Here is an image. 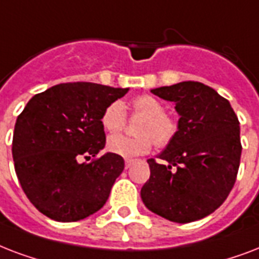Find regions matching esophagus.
Listing matches in <instances>:
<instances>
[{"label": "esophagus", "mask_w": 259, "mask_h": 259, "mask_svg": "<svg viewBox=\"0 0 259 259\" xmlns=\"http://www.w3.org/2000/svg\"><path fill=\"white\" fill-rule=\"evenodd\" d=\"M134 162H135V159H130V158H128V159H125V169H130Z\"/></svg>", "instance_id": "34e87169"}]
</instances>
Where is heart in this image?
Instances as JSON below:
<instances>
[{"label":"heart","instance_id":"1","mask_svg":"<svg viewBox=\"0 0 259 259\" xmlns=\"http://www.w3.org/2000/svg\"><path fill=\"white\" fill-rule=\"evenodd\" d=\"M132 113L143 116L138 125L139 136L113 135L108 139V150L116 155L124 158H134L146 154L151 150L155 142L159 147H165L176 138L178 123L176 117L166 113L165 104L159 98L143 94L131 101ZM127 121V113L120 101L109 104L101 115V124L108 132H117L123 130Z\"/></svg>","mask_w":259,"mask_h":259}]
</instances>
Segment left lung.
Wrapping results in <instances>:
<instances>
[{"label":"left lung","mask_w":259,"mask_h":259,"mask_svg":"<svg viewBox=\"0 0 259 259\" xmlns=\"http://www.w3.org/2000/svg\"><path fill=\"white\" fill-rule=\"evenodd\" d=\"M176 102L178 131L157 162L148 159L150 178L140 190L157 215L190 223L211 215L234 188L239 170L240 127L231 104L201 82L185 81L152 89Z\"/></svg>","instance_id":"obj_1"}]
</instances>
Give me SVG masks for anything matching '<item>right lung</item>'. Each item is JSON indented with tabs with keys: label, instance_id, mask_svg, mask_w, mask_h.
Returning <instances> with one entry per match:
<instances>
[{
	"label": "right lung",
	"instance_id": "add662e5",
	"mask_svg": "<svg viewBox=\"0 0 259 259\" xmlns=\"http://www.w3.org/2000/svg\"><path fill=\"white\" fill-rule=\"evenodd\" d=\"M127 89L67 82L35 94L17 117L12 154L28 200L57 222L85 219L107 202L124 159L105 147L104 109ZM82 157L92 161L81 164Z\"/></svg>",
	"mask_w": 259,
	"mask_h": 259
}]
</instances>
